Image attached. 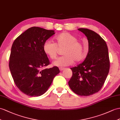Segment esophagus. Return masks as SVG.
Here are the masks:
<instances>
[{
	"mask_svg": "<svg viewBox=\"0 0 120 120\" xmlns=\"http://www.w3.org/2000/svg\"><path fill=\"white\" fill-rule=\"evenodd\" d=\"M59 69L60 71H63V70L64 69V68H63V67H60Z\"/></svg>",
	"mask_w": 120,
	"mask_h": 120,
	"instance_id": "obj_1",
	"label": "esophagus"
}]
</instances>
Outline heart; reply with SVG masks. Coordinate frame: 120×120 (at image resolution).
<instances>
[{
	"label": "heart",
	"instance_id": "obj_1",
	"mask_svg": "<svg viewBox=\"0 0 120 120\" xmlns=\"http://www.w3.org/2000/svg\"><path fill=\"white\" fill-rule=\"evenodd\" d=\"M55 43L46 41L43 45V50L52 60L56 58L58 49H62L64 55L54 61L53 65L59 67L71 65L75 62L78 63L85 57L83 53V45L74 35L68 32L61 33L54 38Z\"/></svg>",
	"mask_w": 120,
	"mask_h": 120
}]
</instances>
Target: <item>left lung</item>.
I'll return each instance as SVG.
<instances>
[{"label":"left lung","mask_w":120,"mask_h":120,"mask_svg":"<svg viewBox=\"0 0 120 120\" xmlns=\"http://www.w3.org/2000/svg\"><path fill=\"white\" fill-rule=\"evenodd\" d=\"M78 30L86 36L89 51L82 63L71 68L72 76L68 84L75 94L88 96L98 92L105 82L110 68L109 51L100 35L87 28Z\"/></svg>","instance_id":"left-lung-1"}]
</instances>
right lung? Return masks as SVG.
Masks as SVG:
<instances>
[{"instance_id": "add662e5", "label": "right lung", "mask_w": 120, "mask_h": 120, "mask_svg": "<svg viewBox=\"0 0 120 120\" xmlns=\"http://www.w3.org/2000/svg\"><path fill=\"white\" fill-rule=\"evenodd\" d=\"M52 30L31 27L15 40L9 68L15 83L25 95L41 96L60 73L57 67L44 68L50 64L43 50L44 43L55 34Z\"/></svg>"}]
</instances>
